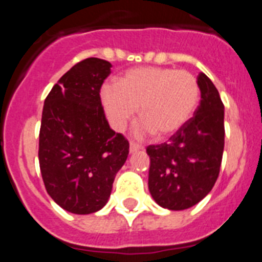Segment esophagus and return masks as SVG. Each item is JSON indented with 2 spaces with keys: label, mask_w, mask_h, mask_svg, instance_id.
Wrapping results in <instances>:
<instances>
[{
  "label": "esophagus",
  "mask_w": 262,
  "mask_h": 262,
  "mask_svg": "<svg viewBox=\"0 0 262 262\" xmlns=\"http://www.w3.org/2000/svg\"><path fill=\"white\" fill-rule=\"evenodd\" d=\"M140 149H143V145L138 144V143L135 142H129V152H131V154H134V152L136 151H140Z\"/></svg>",
  "instance_id": "obj_1"
}]
</instances>
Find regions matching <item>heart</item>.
Returning a JSON list of instances; mask_svg holds the SVG:
<instances>
[{
	"mask_svg": "<svg viewBox=\"0 0 262 262\" xmlns=\"http://www.w3.org/2000/svg\"><path fill=\"white\" fill-rule=\"evenodd\" d=\"M200 94V84L191 73L159 67L129 69L119 85L107 82L101 89L103 108L115 129H123L139 107L143 122L136 134L155 133L159 138L178 133L190 120Z\"/></svg>",
	"mask_w": 262,
	"mask_h": 262,
	"instance_id": "1",
	"label": "heart"
}]
</instances>
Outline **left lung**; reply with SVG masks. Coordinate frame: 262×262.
<instances>
[{"label":"left lung","instance_id":"1","mask_svg":"<svg viewBox=\"0 0 262 262\" xmlns=\"http://www.w3.org/2000/svg\"><path fill=\"white\" fill-rule=\"evenodd\" d=\"M196 81L201 102L194 117L168 143L147 147L149 193L157 205L174 211L196 205L211 191L223 157L224 105L205 73Z\"/></svg>","mask_w":262,"mask_h":262}]
</instances>
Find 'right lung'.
Here are the masks:
<instances>
[{
    "label": "right lung",
    "mask_w": 262,
    "mask_h": 262,
    "mask_svg": "<svg viewBox=\"0 0 262 262\" xmlns=\"http://www.w3.org/2000/svg\"><path fill=\"white\" fill-rule=\"evenodd\" d=\"M110 68L97 57L77 62L53 85L43 106L41 177L51 198L72 214L102 209L128 156V142L110 128L99 97Z\"/></svg>",
    "instance_id": "1"
}]
</instances>
